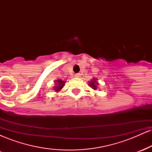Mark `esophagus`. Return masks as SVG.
Instances as JSON below:
<instances>
[{
    "mask_svg": "<svg viewBox=\"0 0 152 152\" xmlns=\"http://www.w3.org/2000/svg\"><path fill=\"white\" fill-rule=\"evenodd\" d=\"M75 76H76V77H77V78L80 77V74H75Z\"/></svg>",
    "mask_w": 152,
    "mask_h": 152,
    "instance_id": "obj_1",
    "label": "esophagus"
}]
</instances>
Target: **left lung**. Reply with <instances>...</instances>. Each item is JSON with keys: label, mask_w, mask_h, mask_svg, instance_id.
Here are the masks:
<instances>
[{"label": "left lung", "mask_w": 152, "mask_h": 152, "mask_svg": "<svg viewBox=\"0 0 152 152\" xmlns=\"http://www.w3.org/2000/svg\"><path fill=\"white\" fill-rule=\"evenodd\" d=\"M98 84L97 81H96V79H93V81H91V83H89V86H91V87H92V88L94 89H96V85Z\"/></svg>", "instance_id": "obj_1"}]
</instances>
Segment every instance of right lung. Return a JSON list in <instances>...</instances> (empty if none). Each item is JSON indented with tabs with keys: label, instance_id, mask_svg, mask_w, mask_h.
I'll list each match as a JSON object with an SVG mask.
<instances>
[{
	"label": "right lung",
	"instance_id": "obj_1",
	"mask_svg": "<svg viewBox=\"0 0 152 152\" xmlns=\"http://www.w3.org/2000/svg\"><path fill=\"white\" fill-rule=\"evenodd\" d=\"M56 83H56L57 86H55V90H56V91H58L61 90L63 88L64 83H65V81H61V80H57V81H56Z\"/></svg>",
	"mask_w": 152,
	"mask_h": 152
}]
</instances>
